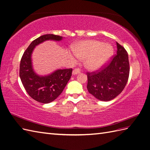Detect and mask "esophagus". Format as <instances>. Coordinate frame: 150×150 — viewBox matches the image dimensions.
Wrapping results in <instances>:
<instances>
[{
    "instance_id": "34e87169",
    "label": "esophagus",
    "mask_w": 150,
    "mask_h": 150,
    "mask_svg": "<svg viewBox=\"0 0 150 150\" xmlns=\"http://www.w3.org/2000/svg\"><path fill=\"white\" fill-rule=\"evenodd\" d=\"M80 69H78V68H76V69H74L73 71H72V74L73 75H76V74H78L80 73Z\"/></svg>"
}]
</instances>
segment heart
Listing matches in <instances>:
<instances>
[{"label": "heart", "mask_w": 150, "mask_h": 150, "mask_svg": "<svg viewBox=\"0 0 150 150\" xmlns=\"http://www.w3.org/2000/svg\"><path fill=\"white\" fill-rule=\"evenodd\" d=\"M75 55L85 60L84 66L88 69L94 71L101 67L112 54V48L109 44L95 40H83L73 47Z\"/></svg>", "instance_id": "1"}]
</instances>
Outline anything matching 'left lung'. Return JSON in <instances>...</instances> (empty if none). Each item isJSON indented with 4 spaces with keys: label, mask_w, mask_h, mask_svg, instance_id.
<instances>
[{
    "label": "left lung",
    "mask_w": 150,
    "mask_h": 150,
    "mask_svg": "<svg viewBox=\"0 0 150 150\" xmlns=\"http://www.w3.org/2000/svg\"><path fill=\"white\" fill-rule=\"evenodd\" d=\"M117 54L100 69L87 72V88L99 100L108 101L115 98L124 89L129 74L128 54L116 42Z\"/></svg>",
    "instance_id": "8db88e82"
}]
</instances>
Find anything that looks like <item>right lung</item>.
<instances>
[{"instance_id":"1","label":"right lung","mask_w":150,"mask_h":150,"mask_svg":"<svg viewBox=\"0 0 150 150\" xmlns=\"http://www.w3.org/2000/svg\"><path fill=\"white\" fill-rule=\"evenodd\" d=\"M62 39V36L54 34L40 36L30 43L21 58L19 76L22 83L29 96L39 103H49L59 96L71 78L72 69H58L47 76H39L32 65V52L36 46L46 40L59 41Z\"/></svg>"}]
</instances>
